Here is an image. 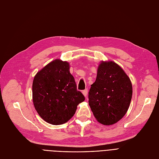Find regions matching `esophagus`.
I'll return each instance as SVG.
<instances>
[{
	"mask_svg": "<svg viewBox=\"0 0 159 159\" xmlns=\"http://www.w3.org/2000/svg\"><path fill=\"white\" fill-rule=\"evenodd\" d=\"M82 93L84 94V95L85 96V98L87 97V95H88V89H85V90L82 91Z\"/></svg>",
	"mask_w": 159,
	"mask_h": 159,
	"instance_id": "obj_1",
	"label": "esophagus"
}]
</instances>
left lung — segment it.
Masks as SVG:
<instances>
[{"label": "left lung", "mask_w": 159, "mask_h": 159, "mask_svg": "<svg viewBox=\"0 0 159 159\" xmlns=\"http://www.w3.org/2000/svg\"><path fill=\"white\" fill-rule=\"evenodd\" d=\"M132 94L131 80L121 67L113 61H101L88 95L96 120L104 125L118 122L126 114Z\"/></svg>", "instance_id": "8db88e82"}]
</instances>
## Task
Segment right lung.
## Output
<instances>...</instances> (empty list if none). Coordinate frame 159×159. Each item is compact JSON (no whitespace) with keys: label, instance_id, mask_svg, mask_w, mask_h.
Here are the masks:
<instances>
[{"label":"right lung","instance_id":"obj_1","mask_svg":"<svg viewBox=\"0 0 159 159\" xmlns=\"http://www.w3.org/2000/svg\"><path fill=\"white\" fill-rule=\"evenodd\" d=\"M70 64L56 59L38 71L32 83V100L40 117L54 125L68 122L85 100L77 90Z\"/></svg>","mask_w":159,"mask_h":159}]
</instances>
